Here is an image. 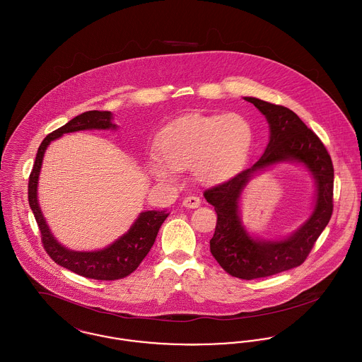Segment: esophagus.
Returning <instances> with one entry per match:
<instances>
[{
    "label": "esophagus",
    "instance_id": "1",
    "mask_svg": "<svg viewBox=\"0 0 362 362\" xmlns=\"http://www.w3.org/2000/svg\"><path fill=\"white\" fill-rule=\"evenodd\" d=\"M182 205H184L185 208H198V206L201 205V199H199V197H197V195H188V197L184 198Z\"/></svg>",
    "mask_w": 362,
    "mask_h": 362
}]
</instances>
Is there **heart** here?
Listing matches in <instances>:
<instances>
[{"instance_id": "b5f03b06", "label": "heart", "mask_w": 362, "mask_h": 362, "mask_svg": "<svg viewBox=\"0 0 362 362\" xmlns=\"http://www.w3.org/2000/svg\"><path fill=\"white\" fill-rule=\"evenodd\" d=\"M251 144L252 127L240 114L185 117L161 130L148 168L161 181L191 167L199 181L219 182L240 170Z\"/></svg>"}]
</instances>
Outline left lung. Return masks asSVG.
Masks as SVG:
<instances>
[{
    "instance_id": "obj_1",
    "label": "left lung",
    "mask_w": 362,
    "mask_h": 362,
    "mask_svg": "<svg viewBox=\"0 0 362 362\" xmlns=\"http://www.w3.org/2000/svg\"><path fill=\"white\" fill-rule=\"evenodd\" d=\"M244 100L258 108L269 123L271 137L267 150L251 168L205 189L204 197L215 206L218 215L211 239L212 255L232 276L255 279L299 267L308 258L333 214L334 168L322 140L293 111L258 98L245 97ZM288 159L303 162L314 174L318 185L315 212L298 233L285 241H254L240 226L237 209L240 189L257 169Z\"/></svg>"
}]
</instances>
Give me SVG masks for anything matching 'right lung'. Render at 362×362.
Here are the masks:
<instances>
[{
	"mask_svg": "<svg viewBox=\"0 0 362 362\" xmlns=\"http://www.w3.org/2000/svg\"><path fill=\"white\" fill-rule=\"evenodd\" d=\"M111 112L108 111H88L84 112L71 121L67 122L64 126L49 133L43 141L40 143L36 158L33 163V168L29 175L28 182V201L29 206L33 212L36 223L40 230V239L43 248L47 255L57 262L59 265L73 271L86 278L100 279V281H115L130 275L148 254L157 238L158 229L163 222L167 219L170 212L164 211H147L140 214L134 225L129 229L126 235H123L119 240L115 241L110 247L94 251V252H78L70 251L62 247L50 235V230L43 219L40 208L37 205L36 188L39 171L43 160V154L49 143L63 133L84 130V129H112L115 124L111 122Z\"/></svg>",
	"mask_w": 362,
	"mask_h": 362,
	"instance_id": "add662e5",
	"label": "right lung"
}]
</instances>
